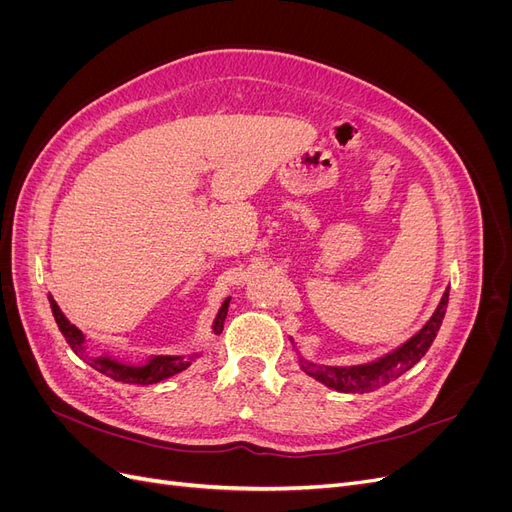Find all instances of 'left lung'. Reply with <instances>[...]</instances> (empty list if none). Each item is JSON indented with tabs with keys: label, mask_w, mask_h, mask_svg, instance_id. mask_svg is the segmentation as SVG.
I'll return each instance as SVG.
<instances>
[{
	"label": "left lung",
	"mask_w": 512,
	"mask_h": 512,
	"mask_svg": "<svg viewBox=\"0 0 512 512\" xmlns=\"http://www.w3.org/2000/svg\"><path fill=\"white\" fill-rule=\"evenodd\" d=\"M446 305H448V292H444L436 314L431 316V320L410 339V342H406L395 352L382 356V359L376 363L356 365V367H324V365L301 361L303 363L301 367L305 374L320 380L322 384L331 386V389H335V391H342V393L376 391L378 386H384L391 380H397L401 374H406L410 367H414L418 361L423 359L425 352L429 350L433 339H436V335L440 331V324L446 314Z\"/></svg>",
	"instance_id": "8db88e82"
}]
</instances>
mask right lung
Segmentation results:
<instances>
[{
    "instance_id": "add662e5",
    "label": "right lung",
    "mask_w": 512,
    "mask_h": 512,
    "mask_svg": "<svg viewBox=\"0 0 512 512\" xmlns=\"http://www.w3.org/2000/svg\"><path fill=\"white\" fill-rule=\"evenodd\" d=\"M49 301H51V309H53L57 327H59L61 335L66 337V342L70 344V348L76 354H79L81 359H85L91 367L98 369L100 374H106L108 378H113L117 382L156 384L160 380H166L170 376L179 374V371H183L185 367H190V363L194 359V356H190V359H183V356H153V359L147 365L132 367V365H123V363L108 359V356H87L83 352V333L76 329L74 324H70V320L64 314H61V309L57 307L53 297H49ZM228 303H230V299L224 301L218 318H215V324H213L215 333H222V329H224V320H226V314H228Z\"/></svg>"
}]
</instances>
